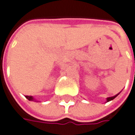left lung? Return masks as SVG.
I'll use <instances>...</instances> for the list:
<instances>
[{
  "label": "left lung",
  "instance_id": "left-lung-1",
  "mask_svg": "<svg viewBox=\"0 0 135 135\" xmlns=\"http://www.w3.org/2000/svg\"><path fill=\"white\" fill-rule=\"evenodd\" d=\"M118 94H119V93H118V94H116V95H115L114 97H111L106 98V103H107V102H109V101H111V100H112V99H114L115 98V97H117V96H118Z\"/></svg>",
  "mask_w": 135,
  "mask_h": 135
}]
</instances>
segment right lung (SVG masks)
Wrapping results in <instances>:
<instances>
[{
    "label": "right lung",
    "instance_id": "right-lung-1",
    "mask_svg": "<svg viewBox=\"0 0 135 135\" xmlns=\"http://www.w3.org/2000/svg\"><path fill=\"white\" fill-rule=\"evenodd\" d=\"M26 99H28L30 101H36V99L32 97V96H26Z\"/></svg>",
    "mask_w": 135,
    "mask_h": 135
}]
</instances>
